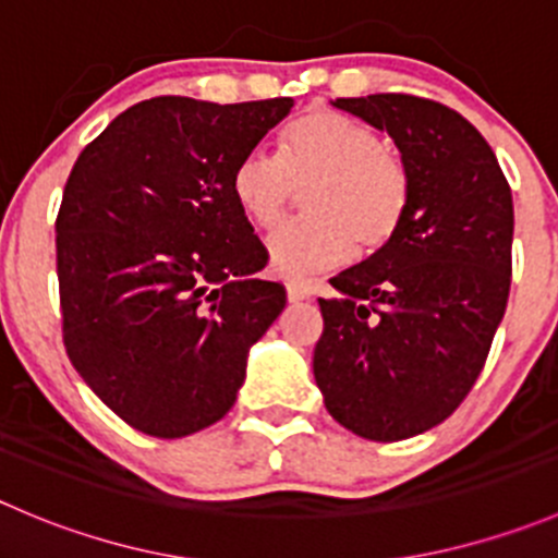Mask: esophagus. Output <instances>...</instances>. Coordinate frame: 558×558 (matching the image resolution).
<instances>
[{"instance_id": "esophagus-1", "label": "esophagus", "mask_w": 558, "mask_h": 558, "mask_svg": "<svg viewBox=\"0 0 558 558\" xmlns=\"http://www.w3.org/2000/svg\"><path fill=\"white\" fill-rule=\"evenodd\" d=\"M286 294H289V302L311 300L313 286L305 283V280H286Z\"/></svg>"}]
</instances>
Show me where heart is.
<instances>
[{"label": "heart", "instance_id": "obj_1", "mask_svg": "<svg viewBox=\"0 0 558 558\" xmlns=\"http://www.w3.org/2000/svg\"><path fill=\"white\" fill-rule=\"evenodd\" d=\"M305 218L267 240L275 272L305 278L338 267L349 253L381 251L405 218L411 177L403 158L362 119L332 108H313L283 128L278 155L253 149L231 174L236 207L256 229L283 220L294 187Z\"/></svg>", "mask_w": 558, "mask_h": 558}]
</instances>
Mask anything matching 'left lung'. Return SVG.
I'll use <instances>...</instances> for the list:
<instances>
[{"mask_svg":"<svg viewBox=\"0 0 558 558\" xmlns=\"http://www.w3.org/2000/svg\"><path fill=\"white\" fill-rule=\"evenodd\" d=\"M340 111L387 130L411 177L398 234L329 283L313 376L351 434L400 441L463 403L505 316L512 275V193L469 119L414 95L338 97Z\"/></svg>","mask_w":558,"mask_h":558,"instance_id":"1","label":"left lung"}]
</instances>
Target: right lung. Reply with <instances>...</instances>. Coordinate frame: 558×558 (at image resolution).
<instances>
[{
  "label": "right lung",
  "instance_id": "1",
  "mask_svg": "<svg viewBox=\"0 0 558 558\" xmlns=\"http://www.w3.org/2000/svg\"><path fill=\"white\" fill-rule=\"evenodd\" d=\"M291 106L153 97L75 160L57 215L64 349L130 428L182 439L218 423L283 311L231 174Z\"/></svg>",
  "mask_w": 558,
  "mask_h": 558
}]
</instances>
